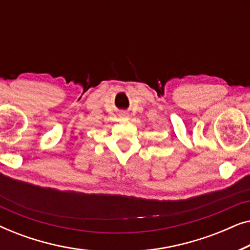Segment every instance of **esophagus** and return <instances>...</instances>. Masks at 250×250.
Masks as SVG:
<instances>
[{"mask_svg":"<svg viewBox=\"0 0 250 250\" xmlns=\"http://www.w3.org/2000/svg\"><path fill=\"white\" fill-rule=\"evenodd\" d=\"M122 116L123 117H126V114H122Z\"/></svg>","mask_w":250,"mask_h":250,"instance_id":"34e87169","label":"esophagus"}]
</instances>
